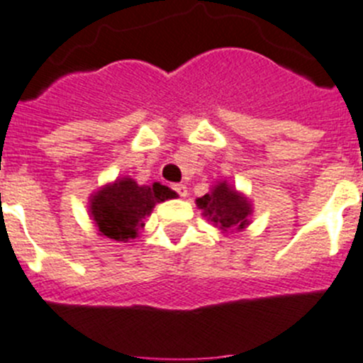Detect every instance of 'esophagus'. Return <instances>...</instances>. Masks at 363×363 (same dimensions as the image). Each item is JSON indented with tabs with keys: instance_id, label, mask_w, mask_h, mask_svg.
<instances>
[{
	"instance_id": "1",
	"label": "esophagus",
	"mask_w": 363,
	"mask_h": 363,
	"mask_svg": "<svg viewBox=\"0 0 363 363\" xmlns=\"http://www.w3.org/2000/svg\"><path fill=\"white\" fill-rule=\"evenodd\" d=\"M174 191L177 193L179 197H186L188 195V188L184 184H174Z\"/></svg>"
}]
</instances>
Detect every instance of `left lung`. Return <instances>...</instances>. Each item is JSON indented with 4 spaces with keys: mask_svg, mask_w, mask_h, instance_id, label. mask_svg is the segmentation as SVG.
<instances>
[{
    "mask_svg": "<svg viewBox=\"0 0 363 363\" xmlns=\"http://www.w3.org/2000/svg\"><path fill=\"white\" fill-rule=\"evenodd\" d=\"M197 206L204 209V215L211 218V222L218 223L220 229H243L247 225V216L250 215V208L245 199L229 188L225 182H220L213 188L211 193L197 199Z\"/></svg>",
    "mask_w": 363,
    "mask_h": 363,
    "instance_id": "left-lung-1",
    "label": "left lung"
}]
</instances>
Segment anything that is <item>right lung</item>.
Instances as JSON below:
<instances>
[{
    "instance_id": "1",
    "label": "right lung",
    "mask_w": 363,
    "mask_h": 363,
    "mask_svg": "<svg viewBox=\"0 0 363 363\" xmlns=\"http://www.w3.org/2000/svg\"><path fill=\"white\" fill-rule=\"evenodd\" d=\"M174 195L170 188L159 182L138 186L132 179L125 177L94 195L91 215L101 235L118 242H128L138 236L140 228L145 225L143 218L150 215L154 206Z\"/></svg>"
}]
</instances>
